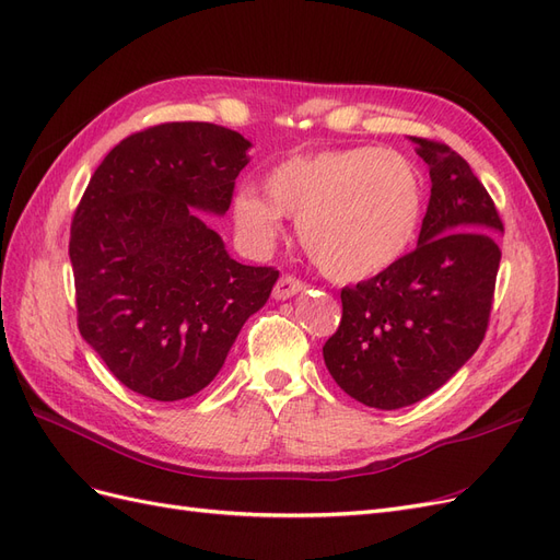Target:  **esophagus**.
Wrapping results in <instances>:
<instances>
[{
	"instance_id": "obj_1",
	"label": "esophagus",
	"mask_w": 560,
	"mask_h": 560,
	"mask_svg": "<svg viewBox=\"0 0 560 560\" xmlns=\"http://www.w3.org/2000/svg\"><path fill=\"white\" fill-rule=\"evenodd\" d=\"M303 290H306V284H303L301 280H296V278H292V276H282V278L276 282V287H273V299H278V301L292 299V296H296V294L303 292Z\"/></svg>"
}]
</instances>
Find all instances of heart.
I'll use <instances>...</instances> for the list:
<instances>
[{
	"mask_svg": "<svg viewBox=\"0 0 560 560\" xmlns=\"http://www.w3.org/2000/svg\"><path fill=\"white\" fill-rule=\"evenodd\" d=\"M264 192L245 186L233 219L245 238L273 243L282 217L296 219L299 241L331 280L360 282L397 266L413 247L425 212V186L411 159L378 147H343L276 163Z\"/></svg>",
	"mask_w": 560,
	"mask_h": 560,
	"instance_id": "1",
	"label": "heart"
}]
</instances>
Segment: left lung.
I'll return each mask as SVG.
<instances>
[{
  "mask_svg": "<svg viewBox=\"0 0 560 560\" xmlns=\"http://www.w3.org/2000/svg\"><path fill=\"white\" fill-rule=\"evenodd\" d=\"M432 194L418 247L385 273L346 287L343 317L322 348L338 387L395 411L432 395L483 341L500 268V214L469 163L413 138Z\"/></svg>",
  "mask_w": 560,
  "mask_h": 560,
  "instance_id": "1",
  "label": "left lung"
}]
</instances>
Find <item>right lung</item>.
I'll list each match as a JSON object with an SVG mask.
<instances>
[{
    "mask_svg": "<svg viewBox=\"0 0 560 560\" xmlns=\"http://www.w3.org/2000/svg\"><path fill=\"white\" fill-rule=\"evenodd\" d=\"M249 147L214 124H163L116 144L89 182L70 238L79 331L132 393H200L273 290L278 270L231 259L195 212L226 214Z\"/></svg>",
    "mask_w": 560,
    "mask_h": 560,
    "instance_id": "right-lung-1",
    "label": "right lung"
}]
</instances>
